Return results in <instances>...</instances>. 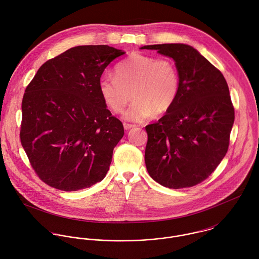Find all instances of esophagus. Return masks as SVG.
<instances>
[{
	"mask_svg": "<svg viewBox=\"0 0 259 259\" xmlns=\"http://www.w3.org/2000/svg\"><path fill=\"white\" fill-rule=\"evenodd\" d=\"M136 125L135 124H131V123H123V127H124V130H126V131H128V130H131V128H134Z\"/></svg>",
	"mask_w": 259,
	"mask_h": 259,
	"instance_id": "34e87169",
	"label": "esophagus"
}]
</instances>
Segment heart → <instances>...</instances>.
Masks as SVG:
<instances>
[{
	"mask_svg": "<svg viewBox=\"0 0 259 259\" xmlns=\"http://www.w3.org/2000/svg\"><path fill=\"white\" fill-rule=\"evenodd\" d=\"M132 94H131L130 93ZM180 93V75L170 59H156L142 53H133L115 66L114 76L105 75L100 80V94L111 111H123L131 121H144L168 111Z\"/></svg>",
	"mask_w": 259,
	"mask_h": 259,
	"instance_id": "obj_1",
	"label": "heart"
}]
</instances>
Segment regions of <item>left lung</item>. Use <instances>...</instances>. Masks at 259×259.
<instances>
[{
  "mask_svg": "<svg viewBox=\"0 0 259 259\" xmlns=\"http://www.w3.org/2000/svg\"><path fill=\"white\" fill-rule=\"evenodd\" d=\"M175 61L180 93L157 122L146 126L145 161L149 176L168 188L206 180L227 152L234 109L223 74L185 44L144 46Z\"/></svg>",
  "mask_w": 259,
  "mask_h": 259,
  "instance_id": "left-lung-1",
  "label": "left lung"
}]
</instances>
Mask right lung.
I'll return each mask as SVG.
<instances>
[{"mask_svg":"<svg viewBox=\"0 0 259 259\" xmlns=\"http://www.w3.org/2000/svg\"><path fill=\"white\" fill-rule=\"evenodd\" d=\"M125 52L77 46L46 62L27 87L21 143L38 178L75 191L102 182L123 125L100 94L105 69Z\"/></svg>","mask_w":259,"mask_h":259,"instance_id":"right-lung-1","label":"right lung"}]
</instances>
